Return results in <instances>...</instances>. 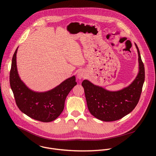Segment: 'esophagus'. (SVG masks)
<instances>
[{
    "mask_svg": "<svg viewBox=\"0 0 156 156\" xmlns=\"http://www.w3.org/2000/svg\"><path fill=\"white\" fill-rule=\"evenodd\" d=\"M84 75H85V74H84V72L83 71H82V70H79L78 72H77V75H76V76H77V78H78V79H82L83 78H84Z\"/></svg>",
    "mask_w": 156,
    "mask_h": 156,
    "instance_id": "obj_1",
    "label": "esophagus"
}]
</instances>
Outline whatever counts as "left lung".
<instances>
[{
	"label": "left lung",
	"mask_w": 156,
	"mask_h": 156,
	"mask_svg": "<svg viewBox=\"0 0 156 156\" xmlns=\"http://www.w3.org/2000/svg\"><path fill=\"white\" fill-rule=\"evenodd\" d=\"M139 72L128 86L117 91H108L87 80L82 82L88 110L96 118L104 122L118 120L129 114L139 102L144 82L145 72L139 49Z\"/></svg>",
	"instance_id": "1"
}]
</instances>
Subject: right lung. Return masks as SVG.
Masks as SVG:
<instances>
[{"label":"right lung","instance_id":"obj_1","mask_svg":"<svg viewBox=\"0 0 156 156\" xmlns=\"http://www.w3.org/2000/svg\"><path fill=\"white\" fill-rule=\"evenodd\" d=\"M16 49L12 62L10 84L16 104L22 112L34 120L50 122L62 112L66 96L76 85L75 76L65 80L52 90L46 92L34 91L21 81L16 66Z\"/></svg>","mask_w":156,"mask_h":156}]
</instances>
